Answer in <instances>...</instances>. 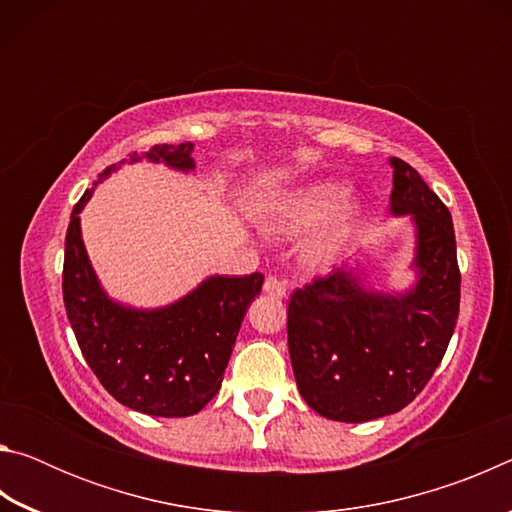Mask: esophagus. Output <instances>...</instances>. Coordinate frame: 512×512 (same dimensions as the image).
Segmentation results:
<instances>
[{"label": "esophagus", "instance_id": "34e87169", "mask_svg": "<svg viewBox=\"0 0 512 512\" xmlns=\"http://www.w3.org/2000/svg\"><path fill=\"white\" fill-rule=\"evenodd\" d=\"M264 291L273 298H287V284H284L280 277L268 275L266 282H264Z\"/></svg>", "mask_w": 512, "mask_h": 512}]
</instances>
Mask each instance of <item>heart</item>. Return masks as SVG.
<instances>
[{"label":"heart","mask_w":512,"mask_h":512,"mask_svg":"<svg viewBox=\"0 0 512 512\" xmlns=\"http://www.w3.org/2000/svg\"><path fill=\"white\" fill-rule=\"evenodd\" d=\"M248 214L266 237H293L314 228L302 244V264L311 271H325L350 244L363 205L357 196L345 194L336 180H314L257 196Z\"/></svg>","instance_id":"1"}]
</instances>
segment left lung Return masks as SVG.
<instances>
[{
    "instance_id": "8db88e82",
    "label": "left lung",
    "mask_w": 512,
    "mask_h": 512,
    "mask_svg": "<svg viewBox=\"0 0 512 512\" xmlns=\"http://www.w3.org/2000/svg\"><path fill=\"white\" fill-rule=\"evenodd\" d=\"M393 169L391 216L409 221V287H381L357 259L298 289L289 302V354L298 391L327 420L368 422L402 411L443 361L452 339L461 273L454 223L411 164Z\"/></svg>"
}]
</instances>
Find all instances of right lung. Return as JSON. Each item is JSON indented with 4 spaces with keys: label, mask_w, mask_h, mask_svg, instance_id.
Returning a JSON list of instances; mask_svg holds the SVG:
<instances>
[{
    "label": "right lung",
    "mask_w": 512,
    "mask_h": 512,
    "mask_svg": "<svg viewBox=\"0 0 512 512\" xmlns=\"http://www.w3.org/2000/svg\"><path fill=\"white\" fill-rule=\"evenodd\" d=\"M164 164L194 173V144H158L99 173L108 180L124 164ZM94 187L74 205L65 237L63 298L85 361L119 404L155 418H187L219 393L241 320L264 275H210L162 307H135L103 289L88 257L81 212Z\"/></svg>",
    "instance_id": "obj_1"
}]
</instances>
